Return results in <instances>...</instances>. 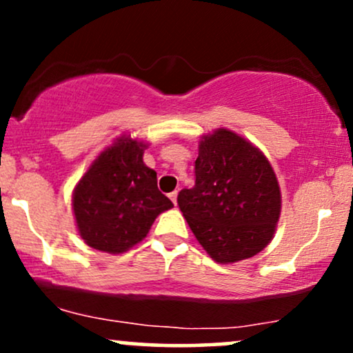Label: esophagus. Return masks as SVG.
<instances>
[{"instance_id": "34e87169", "label": "esophagus", "mask_w": 353, "mask_h": 353, "mask_svg": "<svg viewBox=\"0 0 353 353\" xmlns=\"http://www.w3.org/2000/svg\"><path fill=\"white\" fill-rule=\"evenodd\" d=\"M169 199H171V201L174 202V204H177V192H176V190L169 194Z\"/></svg>"}]
</instances>
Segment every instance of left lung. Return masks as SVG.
<instances>
[{"instance_id":"left-lung-1","label":"left lung","mask_w":353,"mask_h":353,"mask_svg":"<svg viewBox=\"0 0 353 353\" xmlns=\"http://www.w3.org/2000/svg\"><path fill=\"white\" fill-rule=\"evenodd\" d=\"M182 216L217 264L261 252L281 217V188L267 157L244 137L217 129L202 136L196 184L177 196Z\"/></svg>"}]
</instances>
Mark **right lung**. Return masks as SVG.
Wrapping results in <instances>:
<instances>
[{
	"label": "right lung",
	"mask_w": 353,
	"mask_h": 353,
	"mask_svg": "<svg viewBox=\"0 0 353 353\" xmlns=\"http://www.w3.org/2000/svg\"><path fill=\"white\" fill-rule=\"evenodd\" d=\"M148 144L121 136L92 161L72 192L79 236L92 249L123 254L148 236L172 202L157 189L156 171L144 164Z\"/></svg>",
	"instance_id": "obj_1"
}]
</instances>
